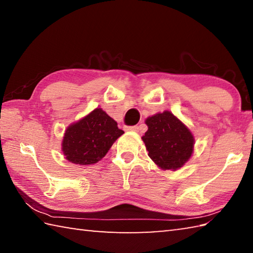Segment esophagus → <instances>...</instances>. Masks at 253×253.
<instances>
[{
	"label": "esophagus",
	"instance_id": "1",
	"mask_svg": "<svg viewBox=\"0 0 253 253\" xmlns=\"http://www.w3.org/2000/svg\"><path fill=\"white\" fill-rule=\"evenodd\" d=\"M127 130H132V131H138L139 130V127L135 125V126H127L126 127Z\"/></svg>",
	"mask_w": 253,
	"mask_h": 253
}]
</instances>
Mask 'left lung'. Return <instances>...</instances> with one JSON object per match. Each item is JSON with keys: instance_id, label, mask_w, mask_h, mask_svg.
<instances>
[{"instance_id": "1", "label": "left lung", "mask_w": 253, "mask_h": 253, "mask_svg": "<svg viewBox=\"0 0 253 253\" xmlns=\"http://www.w3.org/2000/svg\"><path fill=\"white\" fill-rule=\"evenodd\" d=\"M148 130L142 137L148 156L163 169H177L193 153L194 138L184 124L164 111L146 119Z\"/></svg>"}]
</instances>
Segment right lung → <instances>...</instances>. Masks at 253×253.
Segmentation results:
<instances>
[{
  "label": "right lung",
  "instance_id": "obj_1",
  "mask_svg": "<svg viewBox=\"0 0 253 253\" xmlns=\"http://www.w3.org/2000/svg\"><path fill=\"white\" fill-rule=\"evenodd\" d=\"M124 130L101 108H96L66 130L62 151L66 158L79 165L95 164L109 151Z\"/></svg>",
  "mask_w": 253,
  "mask_h": 253
}]
</instances>
